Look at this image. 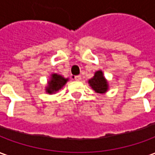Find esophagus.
I'll list each match as a JSON object with an SVG mask.
<instances>
[{
    "label": "esophagus",
    "instance_id": "obj_1",
    "mask_svg": "<svg viewBox=\"0 0 155 155\" xmlns=\"http://www.w3.org/2000/svg\"><path fill=\"white\" fill-rule=\"evenodd\" d=\"M74 81H79L81 80V75H75V76L74 77Z\"/></svg>",
    "mask_w": 155,
    "mask_h": 155
}]
</instances>
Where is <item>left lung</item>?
Instances as JSON below:
<instances>
[{
	"label": "left lung",
	"mask_w": 155,
	"mask_h": 155,
	"mask_svg": "<svg viewBox=\"0 0 155 155\" xmlns=\"http://www.w3.org/2000/svg\"><path fill=\"white\" fill-rule=\"evenodd\" d=\"M88 83L92 90L98 94H105L109 90V82L101 70L95 71L94 76L88 81Z\"/></svg>",
	"instance_id": "obj_1"
}]
</instances>
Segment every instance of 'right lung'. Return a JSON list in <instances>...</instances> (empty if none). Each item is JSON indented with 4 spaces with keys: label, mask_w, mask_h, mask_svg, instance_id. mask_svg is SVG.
Returning <instances> with one entry per match:
<instances>
[{
    "label": "right lung",
    "mask_w": 155,
    "mask_h": 155,
    "mask_svg": "<svg viewBox=\"0 0 155 155\" xmlns=\"http://www.w3.org/2000/svg\"><path fill=\"white\" fill-rule=\"evenodd\" d=\"M69 78H64L61 74L53 73L51 74L49 81H47V84L45 86V92L47 94H53L61 90L64 84L67 83Z\"/></svg>",
    "instance_id": "right-lung-1"
}]
</instances>
